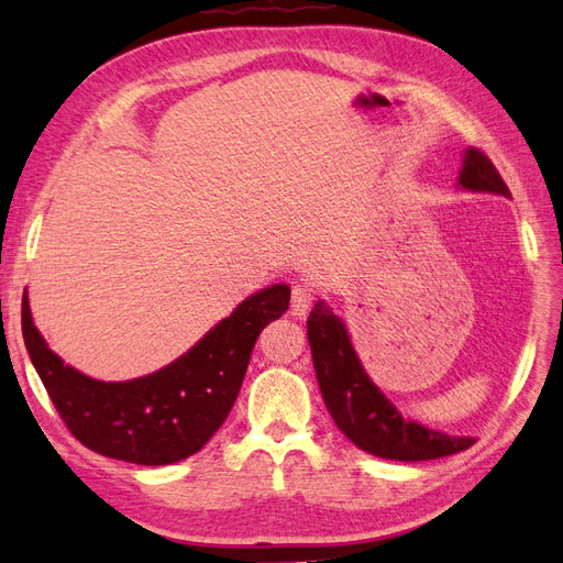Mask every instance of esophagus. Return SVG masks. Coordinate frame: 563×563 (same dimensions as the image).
Here are the masks:
<instances>
[{
    "label": "esophagus",
    "instance_id": "1",
    "mask_svg": "<svg viewBox=\"0 0 563 563\" xmlns=\"http://www.w3.org/2000/svg\"><path fill=\"white\" fill-rule=\"evenodd\" d=\"M311 305H313V288H309L307 284H295L290 292V313L302 318L307 316Z\"/></svg>",
    "mask_w": 563,
    "mask_h": 563
}]
</instances>
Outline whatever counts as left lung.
<instances>
[{"instance_id": "left-lung-1", "label": "left lung", "mask_w": 563, "mask_h": 563, "mask_svg": "<svg viewBox=\"0 0 563 563\" xmlns=\"http://www.w3.org/2000/svg\"><path fill=\"white\" fill-rule=\"evenodd\" d=\"M459 184L468 190L511 197L493 161L477 147L466 150ZM307 334L322 400L336 427L363 452L395 461H427L456 454L475 443L468 437H448L405 420L368 379L343 320L324 302H316L311 309Z\"/></svg>"}]
</instances>
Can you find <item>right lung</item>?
Wrapping results in <instances>:
<instances>
[{
    "label": "right lung",
    "instance_id": "right-lung-1",
    "mask_svg": "<svg viewBox=\"0 0 563 563\" xmlns=\"http://www.w3.org/2000/svg\"><path fill=\"white\" fill-rule=\"evenodd\" d=\"M288 300L286 284L254 292L170 366L131 382H99L65 366L33 327L26 295L22 334L49 400L79 443L129 464L165 466L202 450L218 432L261 329L286 313Z\"/></svg>",
    "mask_w": 563,
    "mask_h": 563
}]
</instances>
